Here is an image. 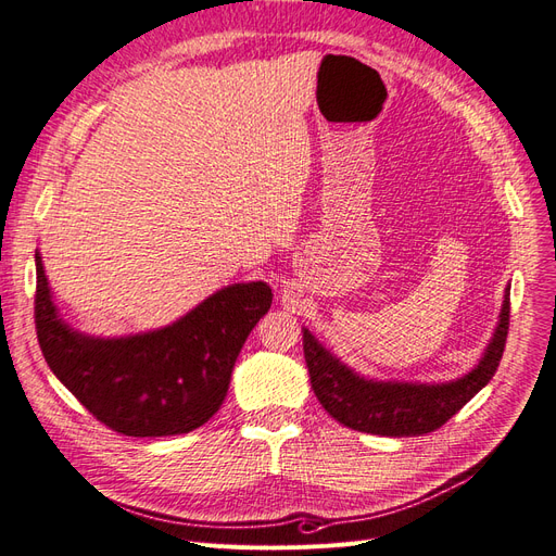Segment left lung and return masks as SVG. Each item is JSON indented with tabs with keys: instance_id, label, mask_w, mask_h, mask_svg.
Masks as SVG:
<instances>
[{
	"instance_id": "left-lung-1",
	"label": "left lung",
	"mask_w": 556,
	"mask_h": 556,
	"mask_svg": "<svg viewBox=\"0 0 556 556\" xmlns=\"http://www.w3.org/2000/svg\"><path fill=\"white\" fill-rule=\"evenodd\" d=\"M508 325L510 294L506 290L498 327L484 350V357L464 378L443 384L366 380L319 345L308 329H304V357L313 392L336 422L355 431L394 435V439L422 435L443 427L494 378L506 348Z\"/></svg>"
}]
</instances>
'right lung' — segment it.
Masks as SVG:
<instances>
[{
	"label": "right lung",
	"instance_id": "right-lung-1",
	"mask_svg": "<svg viewBox=\"0 0 556 556\" xmlns=\"http://www.w3.org/2000/svg\"><path fill=\"white\" fill-rule=\"evenodd\" d=\"M37 339L50 371L92 417L125 435L188 433L220 410L233 364L271 308L266 282L215 292L178 323L125 339H94L58 315L37 252Z\"/></svg>",
	"mask_w": 556,
	"mask_h": 556
}]
</instances>
